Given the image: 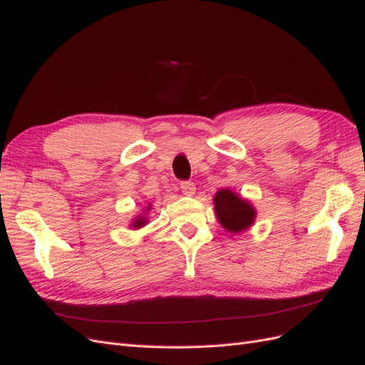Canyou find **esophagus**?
I'll use <instances>...</instances> for the list:
<instances>
[{
    "mask_svg": "<svg viewBox=\"0 0 365 365\" xmlns=\"http://www.w3.org/2000/svg\"><path fill=\"white\" fill-rule=\"evenodd\" d=\"M180 187H181V192H182L185 196H192V195L195 193V190H196L195 182H192V181H181Z\"/></svg>",
    "mask_w": 365,
    "mask_h": 365,
    "instance_id": "esophagus-1",
    "label": "esophagus"
}]
</instances>
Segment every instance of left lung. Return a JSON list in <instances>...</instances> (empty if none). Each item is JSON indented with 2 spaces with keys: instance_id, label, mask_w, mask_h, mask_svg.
Returning a JSON list of instances; mask_svg holds the SVG:
<instances>
[{
  "instance_id": "left-lung-1",
  "label": "left lung",
  "mask_w": 365,
  "mask_h": 365,
  "mask_svg": "<svg viewBox=\"0 0 365 365\" xmlns=\"http://www.w3.org/2000/svg\"><path fill=\"white\" fill-rule=\"evenodd\" d=\"M215 210L219 222L231 233L247 230L256 217V212L236 193L231 190H219L215 196Z\"/></svg>"
}]
</instances>
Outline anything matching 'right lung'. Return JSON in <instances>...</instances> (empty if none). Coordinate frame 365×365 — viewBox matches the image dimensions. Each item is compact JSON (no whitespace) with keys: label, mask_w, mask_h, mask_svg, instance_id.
<instances>
[{"label":"right lung","mask_w":365,"mask_h":365,"mask_svg":"<svg viewBox=\"0 0 365 365\" xmlns=\"http://www.w3.org/2000/svg\"><path fill=\"white\" fill-rule=\"evenodd\" d=\"M145 224H146L145 217H138V219H135V222L132 224V228H140V227H143Z\"/></svg>","instance_id":"1"}]
</instances>
